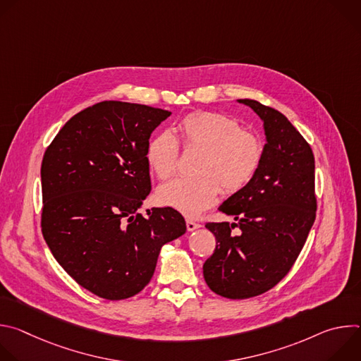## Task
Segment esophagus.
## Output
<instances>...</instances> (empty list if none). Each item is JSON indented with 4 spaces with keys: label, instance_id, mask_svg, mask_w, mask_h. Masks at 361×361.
<instances>
[{
    "label": "esophagus",
    "instance_id": "34e87169",
    "mask_svg": "<svg viewBox=\"0 0 361 361\" xmlns=\"http://www.w3.org/2000/svg\"><path fill=\"white\" fill-rule=\"evenodd\" d=\"M200 227H201L200 223H195V221H192V220H187V230H188V231H194V230H197V228H200Z\"/></svg>",
    "mask_w": 361,
    "mask_h": 361
}]
</instances>
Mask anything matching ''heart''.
I'll return each mask as SVG.
<instances>
[{"label": "heart", "instance_id": "obj_1", "mask_svg": "<svg viewBox=\"0 0 361 361\" xmlns=\"http://www.w3.org/2000/svg\"><path fill=\"white\" fill-rule=\"evenodd\" d=\"M178 140L170 133L154 137L147 161L160 180L170 178L178 166L180 144L198 149L191 177L176 178L160 187L159 201L188 217H195L226 194L241 191L257 174L263 160L262 140L238 123L216 111H194L177 124Z\"/></svg>", "mask_w": 361, "mask_h": 361}]
</instances>
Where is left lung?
I'll use <instances>...</instances> for the list:
<instances>
[{
  "instance_id": "8db88e82",
  "label": "left lung",
  "mask_w": 361,
  "mask_h": 361,
  "mask_svg": "<svg viewBox=\"0 0 361 361\" xmlns=\"http://www.w3.org/2000/svg\"><path fill=\"white\" fill-rule=\"evenodd\" d=\"M238 101L264 121L267 144L254 178L220 205L235 223H205L217 245L202 266L204 280L231 300L260 295L288 274L317 210L310 144L280 111L255 99Z\"/></svg>"
}]
</instances>
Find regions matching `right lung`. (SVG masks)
<instances>
[{
    "instance_id": "add662e5",
    "label": "right lung",
    "mask_w": 361,
    "mask_h": 361,
    "mask_svg": "<svg viewBox=\"0 0 361 361\" xmlns=\"http://www.w3.org/2000/svg\"><path fill=\"white\" fill-rule=\"evenodd\" d=\"M171 113L101 101L71 117L41 164V231L60 266L106 300L140 293L161 247L187 230L171 207L137 209L151 191L147 147Z\"/></svg>"
}]
</instances>
